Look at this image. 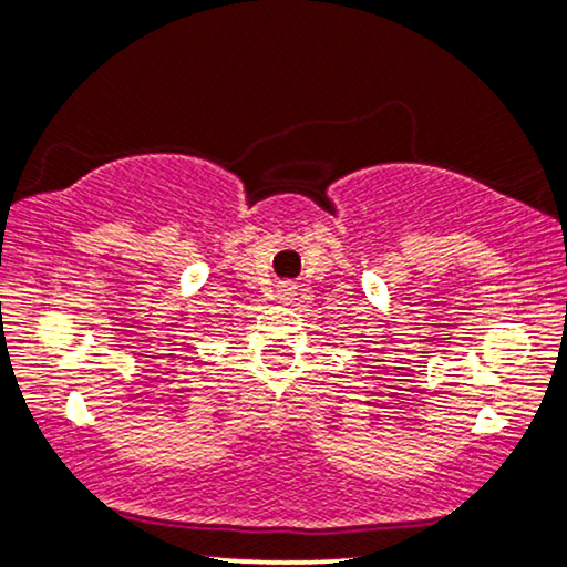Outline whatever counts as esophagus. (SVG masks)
Returning a JSON list of instances; mask_svg holds the SVG:
<instances>
[{
  "mask_svg": "<svg viewBox=\"0 0 567 567\" xmlns=\"http://www.w3.org/2000/svg\"><path fill=\"white\" fill-rule=\"evenodd\" d=\"M292 296H296V285H292V282H279V288H277V298H279V300H285V303H288V300H292Z\"/></svg>",
  "mask_w": 567,
  "mask_h": 567,
  "instance_id": "esophagus-1",
  "label": "esophagus"
}]
</instances>
